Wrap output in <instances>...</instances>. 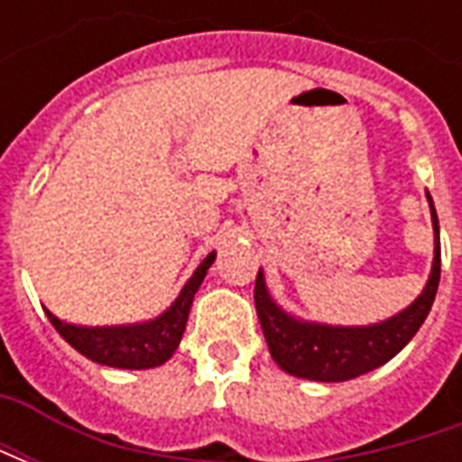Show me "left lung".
Returning <instances> with one entry per match:
<instances>
[{
  "mask_svg": "<svg viewBox=\"0 0 462 462\" xmlns=\"http://www.w3.org/2000/svg\"><path fill=\"white\" fill-rule=\"evenodd\" d=\"M430 222H433V264L423 291L393 317L376 324L339 327L324 321H307L277 304L264 282V272H257L254 282V307L260 317L264 339L272 358L290 376L339 383L364 376L374 368L383 366L396 356L408 341L416 337L420 324L436 300L440 282V227H438L436 205L426 190Z\"/></svg>",
  "mask_w": 462,
  "mask_h": 462,
  "instance_id": "8db88e82",
  "label": "left lung"
}]
</instances>
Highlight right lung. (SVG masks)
<instances>
[{
    "mask_svg": "<svg viewBox=\"0 0 462 462\" xmlns=\"http://www.w3.org/2000/svg\"><path fill=\"white\" fill-rule=\"evenodd\" d=\"M215 257H217V252H210L198 264V270L192 272L190 280L185 282V287L171 307L152 319L135 321V324H116V327H84V324L59 319L54 311L49 310H44L46 317L79 354H84L86 358H91L101 366L131 368V371L161 366L175 354V348L180 344L195 291L200 290L202 280L212 267Z\"/></svg>",
    "mask_w": 462,
    "mask_h": 462,
    "instance_id": "1",
    "label": "right lung"
}]
</instances>
